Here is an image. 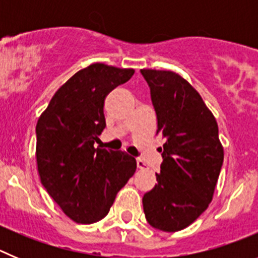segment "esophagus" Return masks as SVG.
Listing matches in <instances>:
<instances>
[{
  "instance_id": "obj_1",
  "label": "esophagus",
  "mask_w": 258,
  "mask_h": 258,
  "mask_svg": "<svg viewBox=\"0 0 258 258\" xmlns=\"http://www.w3.org/2000/svg\"><path fill=\"white\" fill-rule=\"evenodd\" d=\"M137 166H138L140 169H143V168H146L145 161H143L142 159H137Z\"/></svg>"
}]
</instances>
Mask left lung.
<instances>
[{
    "label": "left lung",
    "mask_w": 258,
    "mask_h": 258,
    "mask_svg": "<svg viewBox=\"0 0 258 258\" xmlns=\"http://www.w3.org/2000/svg\"><path fill=\"white\" fill-rule=\"evenodd\" d=\"M150 88L157 132L165 138L155 187L142 203L147 222L183 230L208 208L223 164L216 118L199 93L170 71L141 70Z\"/></svg>",
    "instance_id": "obj_1"
}]
</instances>
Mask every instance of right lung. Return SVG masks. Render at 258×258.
Instances as JSON below:
<instances>
[{"label":"right lung","instance_id":"1","mask_svg":"<svg viewBox=\"0 0 258 258\" xmlns=\"http://www.w3.org/2000/svg\"><path fill=\"white\" fill-rule=\"evenodd\" d=\"M133 75L134 70L89 66L54 94L36 125L41 183L77 223L106 217L137 169L136 159L124 151L94 147L106 127L104 98Z\"/></svg>","mask_w":258,"mask_h":258}]
</instances>
